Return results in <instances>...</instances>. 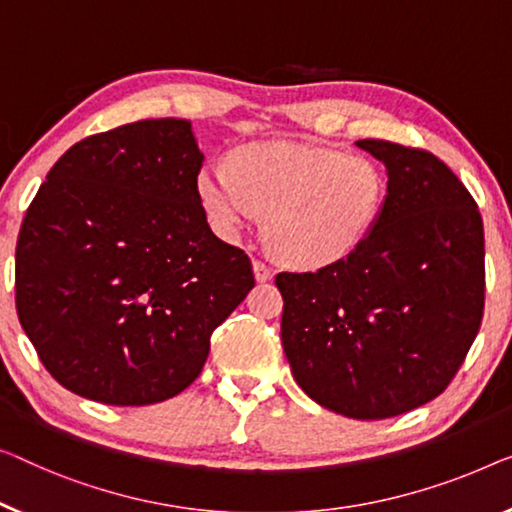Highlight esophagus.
<instances>
[{"label": "esophagus", "mask_w": 512, "mask_h": 512, "mask_svg": "<svg viewBox=\"0 0 512 512\" xmlns=\"http://www.w3.org/2000/svg\"><path fill=\"white\" fill-rule=\"evenodd\" d=\"M253 271H255V278H257L259 282H266V280L273 278V269H271L269 264H264L262 259H255V262H253Z\"/></svg>", "instance_id": "34e87169"}]
</instances>
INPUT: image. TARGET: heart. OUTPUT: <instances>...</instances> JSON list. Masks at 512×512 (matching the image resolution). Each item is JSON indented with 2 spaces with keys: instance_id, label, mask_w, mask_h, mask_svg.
Wrapping results in <instances>:
<instances>
[{
  "instance_id": "obj_1",
  "label": "heart",
  "mask_w": 512,
  "mask_h": 512,
  "mask_svg": "<svg viewBox=\"0 0 512 512\" xmlns=\"http://www.w3.org/2000/svg\"><path fill=\"white\" fill-rule=\"evenodd\" d=\"M197 195L213 227L236 236L255 213L285 262L322 269L352 255L377 225L386 177L365 156L296 142L236 149L230 167L207 163Z\"/></svg>"
}]
</instances>
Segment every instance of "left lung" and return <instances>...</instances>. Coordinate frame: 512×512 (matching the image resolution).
Wrapping results in <instances>:
<instances>
[{
    "mask_svg": "<svg viewBox=\"0 0 512 512\" xmlns=\"http://www.w3.org/2000/svg\"><path fill=\"white\" fill-rule=\"evenodd\" d=\"M388 174L361 246L319 271H282V349L305 395L358 421L400 416L441 395L485 308L478 204L444 160L358 140Z\"/></svg>",
    "mask_w": 512,
    "mask_h": 512,
    "instance_id": "1",
    "label": "left lung"
}]
</instances>
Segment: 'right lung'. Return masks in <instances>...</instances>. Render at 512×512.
I'll use <instances>...</instances> for the list:
<instances>
[{"instance_id": "add662e5", "label": "right lung", "mask_w": 512, "mask_h": 512, "mask_svg": "<svg viewBox=\"0 0 512 512\" xmlns=\"http://www.w3.org/2000/svg\"><path fill=\"white\" fill-rule=\"evenodd\" d=\"M186 119H142L61 156L22 220L15 310L45 370L82 398L144 407L200 377L211 333L255 287L207 223Z\"/></svg>"}]
</instances>
